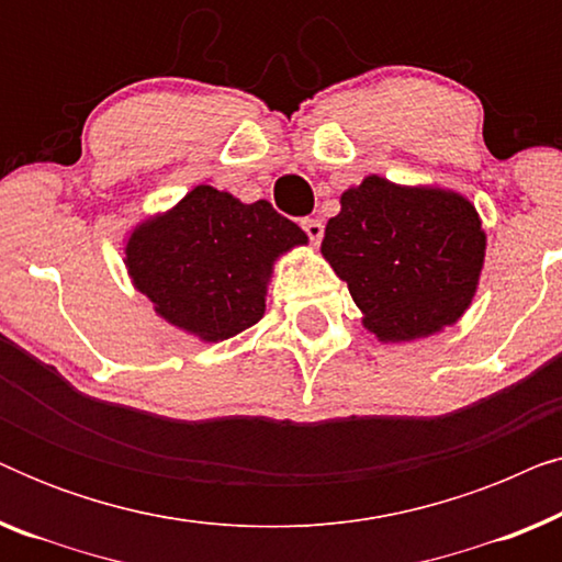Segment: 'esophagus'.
<instances>
[{"label":"esophagus","mask_w":562,"mask_h":562,"mask_svg":"<svg viewBox=\"0 0 562 562\" xmlns=\"http://www.w3.org/2000/svg\"><path fill=\"white\" fill-rule=\"evenodd\" d=\"M302 229L306 233V237L317 245L322 240V235H325V225H322V220H312V217H304L302 220Z\"/></svg>","instance_id":"obj_1"}]
</instances>
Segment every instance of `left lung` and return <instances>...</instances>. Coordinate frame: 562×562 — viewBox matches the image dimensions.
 Segmentation results:
<instances>
[{
    "label": "left lung",
    "mask_w": 562,
    "mask_h": 562,
    "mask_svg": "<svg viewBox=\"0 0 562 562\" xmlns=\"http://www.w3.org/2000/svg\"><path fill=\"white\" fill-rule=\"evenodd\" d=\"M340 202V214L325 227L322 256L348 283L379 340L432 335L468 310L486 250L468 199L368 176Z\"/></svg>",
    "instance_id": "left-lung-1"
}]
</instances>
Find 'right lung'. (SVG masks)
Returning a JSON list of instances; mask_svg holds the SVG:
<instances>
[{
    "instance_id": "add662e5",
    "label": "right lung",
    "mask_w": 562,
    "mask_h": 562,
    "mask_svg": "<svg viewBox=\"0 0 562 562\" xmlns=\"http://www.w3.org/2000/svg\"><path fill=\"white\" fill-rule=\"evenodd\" d=\"M302 243V227L266 199L243 204L227 191L196 187L135 229L127 268L160 317L217 342L263 317L271 263Z\"/></svg>"
}]
</instances>
